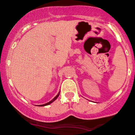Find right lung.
<instances>
[{
	"mask_svg": "<svg viewBox=\"0 0 135 135\" xmlns=\"http://www.w3.org/2000/svg\"><path fill=\"white\" fill-rule=\"evenodd\" d=\"M59 94H60V93H58V94H57V95H56V96H55V97H54V99H52V100H51V101H50V102H49V103H46V104H42V105H40V106H42V107H44V106H47V105H48V104H51V103H53V102H54V100H56V99H57V97H59Z\"/></svg>",
	"mask_w": 135,
	"mask_h": 135,
	"instance_id": "obj_1",
	"label": "right lung"
}]
</instances>
